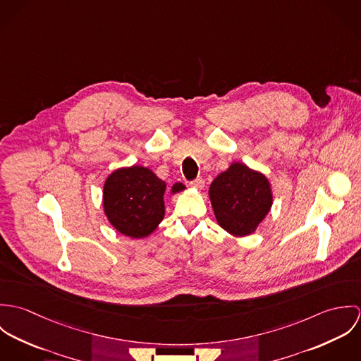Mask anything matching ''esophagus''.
<instances>
[{
	"label": "esophagus",
	"instance_id": "34e87169",
	"mask_svg": "<svg viewBox=\"0 0 361 361\" xmlns=\"http://www.w3.org/2000/svg\"><path fill=\"white\" fill-rule=\"evenodd\" d=\"M193 189H197V190H202L203 188H204V180L202 179V178H197V179H195V180H192L190 183H189Z\"/></svg>",
	"mask_w": 361,
	"mask_h": 361
}]
</instances>
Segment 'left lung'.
Masks as SVG:
<instances>
[{"instance_id": "8db88e82", "label": "left lung", "mask_w": 361, "mask_h": 361, "mask_svg": "<svg viewBox=\"0 0 361 361\" xmlns=\"http://www.w3.org/2000/svg\"><path fill=\"white\" fill-rule=\"evenodd\" d=\"M208 196L218 225L235 238L255 233L274 203L268 178L243 162H232L219 173Z\"/></svg>"}]
</instances>
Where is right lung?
<instances>
[{"mask_svg":"<svg viewBox=\"0 0 361 361\" xmlns=\"http://www.w3.org/2000/svg\"><path fill=\"white\" fill-rule=\"evenodd\" d=\"M185 189L186 186L180 182L173 183L169 195ZM165 193V182L152 169L142 165L121 166L112 171L104 182V214L121 235L145 239L164 219Z\"/></svg>","mask_w":361,"mask_h":361,"instance_id":"right-lung-1","label":"right lung"}]
</instances>
